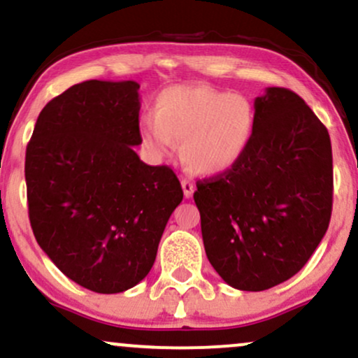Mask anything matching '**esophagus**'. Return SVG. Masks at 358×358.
<instances>
[{"instance_id": "34e87169", "label": "esophagus", "mask_w": 358, "mask_h": 358, "mask_svg": "<svg viewBox=\"0 0 358 358\" xmlns=\"http://www.w3.org/2000/svg\"><path fill=\"white\" fill-rule=\"evenodd\" d=\"M182 188H183V195L185 198H192L193 192H195V185H193L190 180H183L182 182Z\"/></svg>"}]
</instances>
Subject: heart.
<instances>
[{
	"label": "heart",
	"instance_id": "1",
	"mask_svg": "<svg viewBox=\"0 0 358 358\" xmlns=\"http://www.w3.org/2000/svg\"><path fill=\"white\" fill-rule=\"evenodd\" d=\"M255 110L247 96L206 85H176L158 93L155 116H145L140 133L158 157L182 143L188 170L201 176L227 173L242 160L255 133Z\"/></svg>",
	"mask_w": 358,
	"mask_h": 358
}]
</instances>
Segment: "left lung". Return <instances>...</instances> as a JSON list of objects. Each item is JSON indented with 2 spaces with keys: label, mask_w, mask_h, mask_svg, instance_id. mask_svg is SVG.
Instances as JSON below:
<instances>
[{
  "label": "left lung",
  "mask_w": 358,
  "mask_h": 358,
  "mask_svg": "<svg viewBox=\"0 0 358 358\" xmlns=\"http://www.w3.org/2000/svg\"><path fill=\"white\" fill-rule=\"evenodd\" d=\"M252 143L227 173L198 180L206 257L230 287L262 292L303 268L331 215L330 136L299 94L255 98Z\"/></svg>",
  "instance_id": "obj_1"
}]
</instances>
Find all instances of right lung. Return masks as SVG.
<instances>
[{"label":"right lung","mask_w":358,"mask_h":358,"mask_svg":"<svg viewBox=\"0 0 358 358\" xmlns=\"http://www.w3.org/2000/svg\"><path fill=\"white\" fill-rule=\"evenodd\" d=\"M140 85H73L38 116L24 178L34 238L78 285L120 294L155 264L168 218L183 200L170 166H150L141 143Z\"/></svg>","instance_id":"right-lung-1"}]
</instances>
